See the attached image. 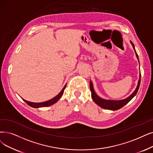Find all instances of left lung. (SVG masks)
<instances>
[{"label": "left lung", "mask_w": 153, "mask_h": 153, "mask_svg": "<svg viewBox=\"0 0 153 153\" xmlns=\"http://www.w3.org/2000/svg\"><path fill=\"white\" fill-rule=\"evenodd\" d=\"M131 43L132 45V47L136 53V55L138 59V55L136 51L135 47H134V45L131 41ZM140 76H141V75H140V73L139 80L138 81L137 86L136 90H134V92L129 97L126 98V99H123V100H105V99H102L101 97H99L96 94V93L94 91V89L93 83L91 81H90V91L91 93V98H92L93 100L95 102L96 104H97L100 107H102L103 108H105V109H107V110H111V111H117V110L121 108L122 107H123L125 105H126L127 103L128 102H129L133 99V97L136 95V94L138 91L139 86H140Z\"/></svg>", "instance_id": "1"}]
</instances>
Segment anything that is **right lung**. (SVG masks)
Wrapping results in <instances>:
<instances>
[{
  "instance_id": "obj_1",
  "label": "right lung",
  "mask_w": 153,
  "mask_h": 153,
  "mask_svg": "<svg viewBox=\"0 0 153 153\" xmlns=\"http://www.w3.org/2000/svg\"><path fill=\"white\" fill-rule=\"evenodd\" d=\"M66 85H65V87H63V88L62 90V91H60L59 93V94H58L56 97H54V98H53L52 99L50 100H48L46 102H41V103H34V102H29L27 101L26 100H24L22 99V100L25 102L27 105H29V106L34 107V108H39V107H48V106H50L54 103H55L56 102H58V100L60 99L61 97L62 96V95L63 94L64 92V90L66 88Z\"/></svg>"
}]
</instances>
